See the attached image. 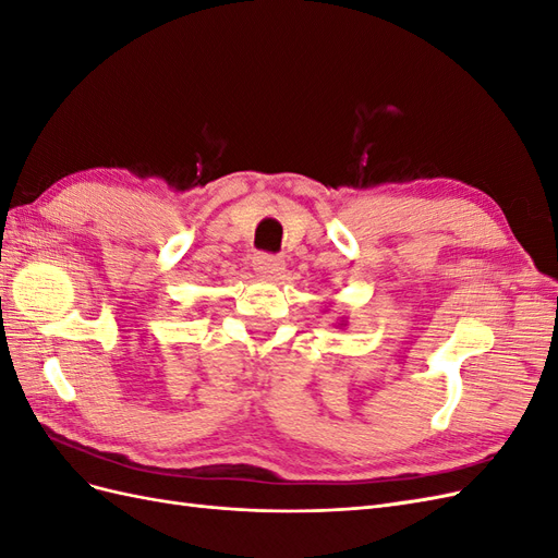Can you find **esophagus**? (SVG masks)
Listing matches in <instances>:
<instances>
[{"mask_svg": "<svg viewBox=\"0 0 558 558\" xmlns=\"http://www.w3.org/2000/svg\"><path fill=\"white\" fill-rule=\"evenodd\" d=\"M253 269H256L258 275L267 277V279H275L283 272V258L279 256H267V253H260V256L253 258Z\"/></svg>", "mask_w": 558, "mask_h": 558, "instance_id": "obj_1", "label": "esophagus"}]
</instances>
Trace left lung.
<instances>
[{"mask_svg":"<svg viewBox=\"0 0 558 558\" xmlns=\"http://www.w3.org/2000/svg\"><path fill=\"white\" fill-rule=\"evenodd\" d=\"M335 326H337V328H344V326H347V320H344V318H342V320H337Z\"/></svg>","mask_w":558,"mask_h":558,"instance_id":"8db88e82","label":"left lung"}]
</instances>
